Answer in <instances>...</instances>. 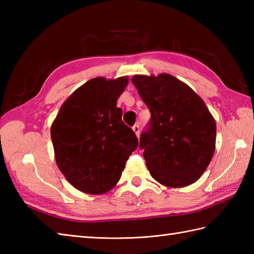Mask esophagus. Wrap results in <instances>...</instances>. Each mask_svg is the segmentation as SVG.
<instances>
[{
    "mask_svg": "<svg viewBox=\"0 0 254 254\" xmlns=\"http://www.w3.org/2000/svg\"><path fill=\"white\" fill-rule=\"evenodd\" d=\"M132 128H133L134 133L136 134V136L138 137V136H139V130H141V128H139V126H138V124H135V126H134Z\"/></svg>",
    "mask_w": 254,
    "mask_h": 254,
    "instance_id": "1",
    "label": "esophagus"
}]
</instances>
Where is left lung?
Here are the masks:
<instances>
[{"label":"left lung","instance_id":"left-lung-1","mask_svg":"<svg viewBox=\"0 0 254 254\" xmlns=\"http://www.w3.org/2000/svg\"><path fill=\"white\" fill-rule=\"evenodd\" d=\"M132 83L152 115L139 138L150 176L170 188L192 185L214 155L213 116L187 84L169 74L135 75Z\"/></svg>","mask_w":254,"mask_h":254}]
</instances>
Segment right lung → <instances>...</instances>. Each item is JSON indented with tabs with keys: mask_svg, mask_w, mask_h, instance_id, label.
<instances>
[{
	"mask_svg": "<svg viewBox=\"0 0 254 254\" xmlns=\"http://www.w3.org/2000/svg\"><path fill=\"white\" fill-rule=\"evenodd\" d=\"M127 77L88 80L68 97L51 127L56 160L79 191L102 194L120 180L138 139L122 121L117 100Z\"/></svg>",
	"mask_w": 254,
	"mask_h": 254,
	"instance_id": "1",
	"label": "right lung"
}]
</instances>
